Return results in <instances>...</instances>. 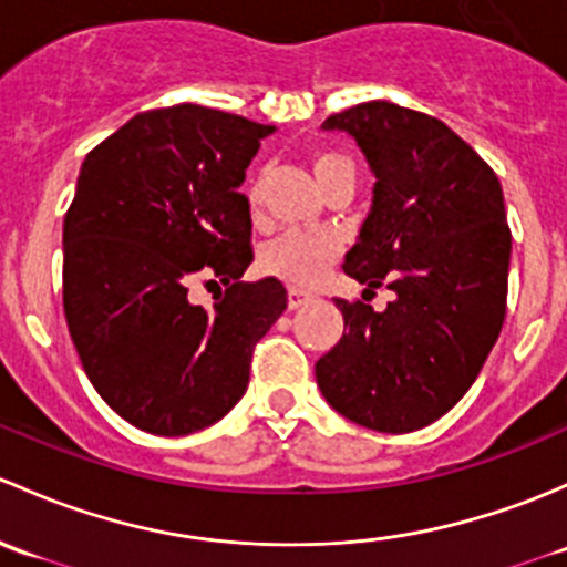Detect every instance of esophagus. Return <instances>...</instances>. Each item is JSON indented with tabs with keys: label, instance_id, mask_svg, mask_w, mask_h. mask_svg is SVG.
I'll return each instance as SVG.
<instances>
[{
	"label": "esophagus",
	"instance_id": "obj_1",
	"mask_svg": "<svg viewBox=\"0 0 567 567\" xmlns=\"http://www.w3.org/2000/svg\"><path fill=\"white\" fill-rule=\"evenodd\" d=\"M308 300H313L311 291L297 289V286H289V308H291V311H295V308H300V306H306Z\"/></svg>",
	"mask_w": 567,
	"mask_h": 567
}]
</instances>
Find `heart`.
<instances>
[{"instance_id":"b5f03b06","label":"heart","mask_w":567,"mask_h":567,"mask_svg":"<svg viewBox=\"0 0 567 567\" xmlns=\"http://www.w3.org/2000/svg\"><path fill=\"white\" fill-rule=\"evenodd\" d=\"M313 174H317L319 183H327L332 174L343 172V168H352V161H349L343 153H336V150H319L311 157ZM250 194H259V188L254 185ZM341 254V243L332 235H317V231H286V235L278 237L261 250V267L272 276L284 278L289 284L311 286L313 281L324 276L327 267L338 259Z\"/></svg>"}]
</instances>
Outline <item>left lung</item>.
Here are the masks:
<instances>
[{"label":"left lung","instance_id":"1","mask_svg":"<svg viewBox=\"0 0 567 567\" xmlns=\"http://www.w3.org/2000/svg\"><path fill=\"white\" fill-rule=\"evenodd\" d=\"M373 174L371 209L343 272L365 291L388 284L384 311L336 300L343 336L317 360L338 414L384 434L434 423L497 343L507 300L511 229L497 174L445 122L388 101L332 114Z\"/></svg>","mask_w":567,"mask_h":567}]
</instances>
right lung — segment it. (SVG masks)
<instances>
[{
  "label": "right lung",
  "instance_id": "obj_1",
  "mask_svg": "<svg viewBox=\"0 0 567 567\" xmlns=\"http://www.w3.org/2000/svg\"><path fill=\"white\" fill-rule=\"evenodd\" d=\"M272 125L194 106L136 114L81 163L65 215V319L92 388L157 436L218 423L248 390L256 341L286 308L254 261L245 168ZM198 271L227 286L187 300Z\"/></svg>",
  "mask_w": 567,
  "mask_h": 567
}]
</instances>
